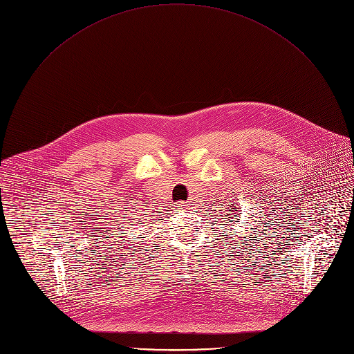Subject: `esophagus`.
<instances>
[{"instance_id": "34e87169", "label": "esophagus", "mask_w": 354, "mask_h": 354, "mask_svg": "<svg viewBox=\"0 0 354 354\" xmlns=\"http://www.w3.org/2000/svg\"><path fill=\"white\" fill-rule=\"evenodd\" d=\"M176 209H178V210H185V209H186V205H185V203H179V205H176Z\"/></svg>"}]
</instances>
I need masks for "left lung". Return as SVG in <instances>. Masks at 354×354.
<instances>
[{
  "instance_id": "left-lung-1",
  "label": "left lung",
  "mask_w": 354,
  "mask_h": 354,
  "mask_svg": "<svg viewBox=\"0 0 354 354\" xmlns=\"http://www.w3.org/2000/svg\"><path fill=\"white\" fill-rule=\"evenodd\" d=\"M236 206H238V205L235 203V201H234V205H230V207H232V209H230V213H231V214H236V216H239L241 213L238 214V210H235V209H236ZM228 218H234V216H230ZM232 221H234V220H232Z\"/></svg>"
}]
</instances>
